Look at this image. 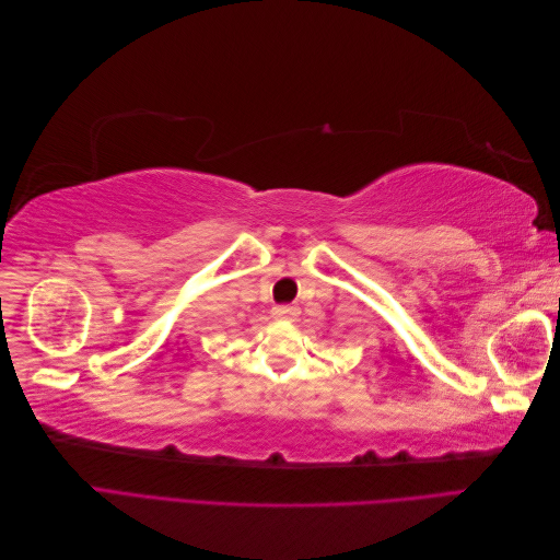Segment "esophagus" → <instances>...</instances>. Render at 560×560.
<instances>
[{
  "instance_id": "1",
  "label": "esophagus",
  "mask_w": 560,
  "mask_h": 560,
  "mask_svg": "<svg viewBox=\"0 0 560 560\" xmlns=\"http://www.w3.org/2000/svg\"><path fill=\"white\" fill-rule=\"evenodd\" d=\"M296 315H299L296 306H276L273 308V317H278V319H294Z\"/></svg>"
}]
</instances>
